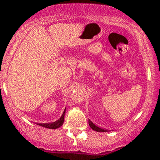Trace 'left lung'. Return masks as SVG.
I'll return each mask as SVG.
<instances>
[{
	"mask_svg": "<svg viewBox=\"0 0 160 160\" xmlns=\"http://www.w3.org/2000/svg\"><path fill=\"white\" fill-rule=\"evenodd\" d=\"M89 125L90 126V128H92L93 130L96 131V132H108L107 130L105 129H103V128H99V127H98L97 125H95L93 123V122H91V121L89 120Z\"/></svg>",
	"mask_w": 160,
	"mask_h": 160,
	"instance_id": "left-lung-1",
	"label": "left lung"
}]
</instances>
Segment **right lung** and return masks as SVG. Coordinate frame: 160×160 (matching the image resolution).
Wrapping results in <instances>:
<instances>
[{
    "label": "right lung",
    "instance_id": "obj_1",
    "mask_svg": "<svg viewBox=\"0 0 160 160\" xmlns=\"http://www.w3.org/2000/svg\"><path fill=\"white\" fill-rule=\"evenodd\" d=\"M65 112H66V108L65 110H64L63 113H62V116L60 117V118H59V120L56 121L55 122H52V123H44V124L38 123L37 125H40V126L45 127V128H50V129H56V128H59L60 126H62V124H63L64 122V115H65Z\"/></svg>",
    "mask_w": 160,
    "mask_h": 160
}]
</instances>
